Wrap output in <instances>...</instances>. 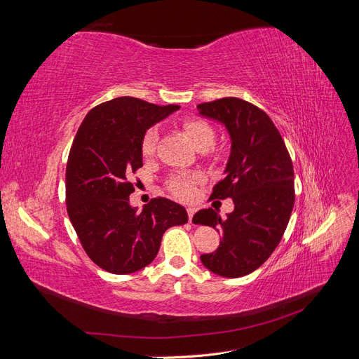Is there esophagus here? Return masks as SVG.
Instances as JSON below:
<instances>
[{
	"mask_svg": "<svg viewBox=\"0 0 359 359\" xmlns=\"http://www.w3.org/2000/svg\"><path fill=\"white\" fill-rule=\"evenodd\" d=\"M194 211H196V210H194V208H191V206H190V208H187V212H189V222L191 223V220H193V215H194Z\"/></svg>",
	"mask_w": 359,
	"mask_h": 359,
	"instance_id": "34e87169",
	"label": "esophagus"
}]
</instances>
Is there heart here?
<instances>
[{
    "label": "heart",
    "mask_w": 359,
    "mask_h": 359,
    "mask_svg": "<svg viewBox=\"0 0 359 359\" xmlns=\"http://www.w3.org/2000/svg\"><path fill=\"white\" fill-rule=\"evenodd\" d=\"M182 127H184V132H186V135L189 136L191 144L196 149L206 151L214 144L212 128L205 121H202V119H187ZM157 137L158 136H157L156 128H148L145 132V135L142 137V142H140V151H142V154L145 157H149L154 154V149L157 145ZM193 182H194V178H191V177L177 175L170 180L169 187H170L172 193L177 194L178 198H189L191 194Z\"/></svg>",
    "instance_id": "b5f03b06"
}]
</instances>
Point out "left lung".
Listing matches in <instances>:
<instances>
[{
  "mask_svg": "<svg viewBox=\"0 0 359 359\" xmlns=\"http://www.w3.org/2000/svg\"><path fill=\"white\" fill-rule=\"evenodd\" d=\"M198 111L223 124L229 135L224 178L211 198H232L235 205L226 219L212 208L194 214V224L222 233L219 248L201 260L217 276L238 278L262 265L286 231L295 202L292 160L277 127L257 106L224 97L198 104Z\"/></svg>",
  "mask_w": 359,
  "mask_h": 359,
  "instance_id": "left-lung-1",
  "label": "left lung"
}]
</instances>
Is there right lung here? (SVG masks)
Listing matches in <instances>:
<instances>
[{
    "instance_id": "obj_1",
    "label": "right lung",
    "mask_w": 359,
    "mask_h": 359,
    "mask_svg": "<svg viewBox=\"0 0 359 359\" xmlns=\"http://www.w3.org/2000/svg\"><path fill=\"white\" fill-rule=\"evenodd\" d=\"M180 109L118 97L86 114L66 169L67 214L85 253L112 274H132L153 262L169 227L187 223L184 206L156 198L142 211L130 205L128 178L142 168L140 142L149 127Z\"/></svg>"
}]
</instances>
